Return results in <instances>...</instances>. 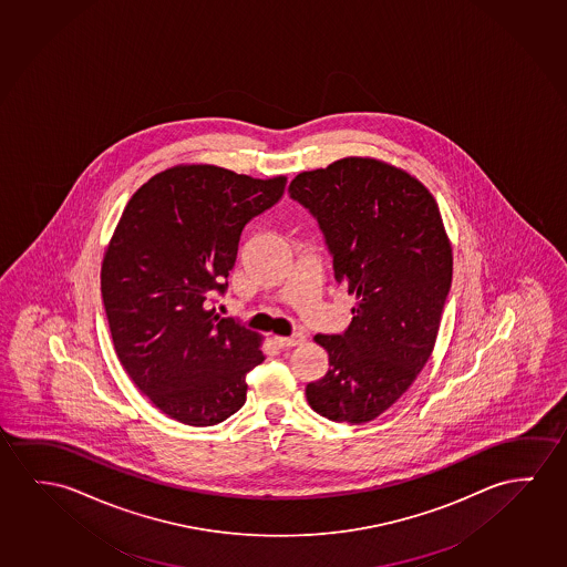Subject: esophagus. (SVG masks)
<instances>
[{
  "mask_svg": "<svg viewBox=\"0 0 567 567\" xmlns=\"http://www.w3.org/2000/svg\"><path fill=\"white\" fill-rule=\"evenodd\" d=\"M305 341V333H292L290 338H277V343H279L280 348H297V346H302Z\"/></svg>",
  "mask_w": 567,
  "mask_h": 567,
  "instance_id": "esophagus-1",
  "label": "esophagus"
}]
</instances>
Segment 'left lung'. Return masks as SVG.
Wrapping results in <instances>:
<instances>
[{"mask_svg": "<svg viewBox=\"0 0 567 567\" xmlns=\"http://www.w3.org/2000/svg\"><path fill=\"white\" fill-rule=\"evenodd\" d=\"M288 194L358 297L348 330L316 336L331 369L306 384V399L323 419L371 422L409 391L436 343L453 270L440 209L416 178L375 158L302 173Z\"/></svg>", "mask_w": 567, "mask_h": 567, "instance_id": "left-lung-1", "label": "left lung"}]
</instances>
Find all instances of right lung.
<instances>
[{"label":"right lung","instance_id":"add662e5","mask_svg":"<svg viewBox=\"0 0 567 567\" xmlns=\"http://www.w3.org/2000/svg\"><path fill=\"white\" fill-rule=\"evenodd\" d=\"M287 178L175 166L131 196L102 265V300L123 369L166 416L214 426L245 404L259 336L216 315L244 227Z\"/></svg>","mask_w":567,"mask_h":567}]
</instances>
